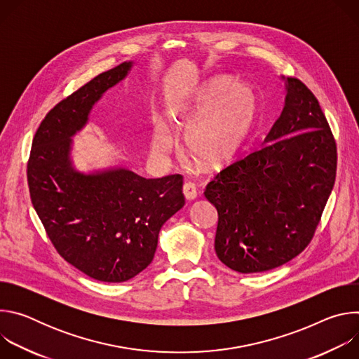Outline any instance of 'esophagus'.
<instances>
[{
	"instance_id": "34e87169",
	"label": "esophagus",
	"mask_w": 359,
	"mask_h": 359,
	"mask_svg": "<svg viewBox=\"0 0 359 359\" xmlns=\"http://www.w3.org/2000/svg\"><path fill=\"white\" fill-rule=\"evenodd\" d=\"M183 194H184V197L187 198V200H193V198H196L197 197V189H196V186L191 183V182H186L184 184H183Z\"/></svg>"
}]
</instances>
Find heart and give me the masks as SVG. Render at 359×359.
<instances>
[{
    "instance_id": "obj_1",
    "label": "heart",
    "mask_w": 359,
    "mask_h": 359,
    "mask_svg": "<svg viewBox=\"0 0 359 359\" xmlns=\"http://www.w3.org/2000/svg\"><path fill=\"white\" fill-rule=\"evenodd\" d=\"M257 99L252 90L230 79H216L203 86L177 116V126L187 129L189 155L206 166L230 161L245 140L254 121ZM156 150L170 146V136L161 129L153 139Z\"/></svg>"
}]
</instances>
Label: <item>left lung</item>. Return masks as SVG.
<instances>
[{
	"label": "left lung",
	"mask_w": 359,
	"mask_h": 359,
	"mask_svg": "<svg viewBox=\"0 0 359 359\" xmlns=\"http://www.w3.org/2000/svg\"><path fill=\"white\" fill-rule=\"evenodd\" d=\"M285 107L260 149L215 175V250L241 274L280 267L316 234L337 176V143L314 93L287 78Z\"/></svg>",
	"instance_id": "left-lung-1"
}]
</instances>
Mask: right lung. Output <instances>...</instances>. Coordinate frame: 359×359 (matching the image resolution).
I'll use <instances>...</instances> for the list:
<instances>
[{
	"mask_svg": "<svg viewBox=\"0 0 359 359\" xmlns=\"http://www.w3.org/2000/svg\"><path fill=\"white\" fill-rule=\"evenodd\" d=\"M130 65L99 74L50 109L27 165L32 206L50 243L65 262L104 283H123L143 271L162 226L184 204L182 175L144 179L126 169L82 175L71 168V136Z\"/></svg>",
	"mask_w": 359,
	"mask_h": 359,
	"instance_id": "obj_1",
	"label": "right lung"
}]
</instances>
